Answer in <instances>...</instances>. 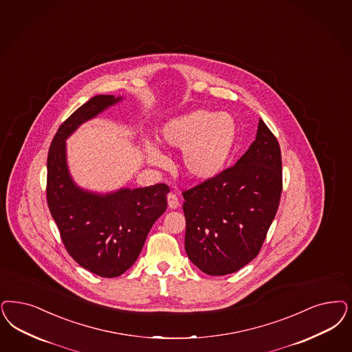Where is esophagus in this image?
Masks as SVG:
<instances>
[{
  "instance_id": "1",
  "label": "esophagus",
  "mask_w": 352,
  "mask_h": 352,
  "mask_svg": "<svg viewBox=\"0 0 352 352\" xmlns=\"http://www.w3.org/2000/svg\"><path fill=\"white\" fill-rule=\"evenodd\" d=\"M168 206H169L170 209H177L179 206V200H178L177 195H168Z\"/></svg>"
}]
</instances>
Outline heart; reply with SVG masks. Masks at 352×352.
I'll return each instance as SVG.
<instances>
[{
  "mask_svg": "<svg viewBox=\"0 0 352 352\" xmlns=\"http://www.w3.org/2000/svg\"><path fill=\"white\" fill-rule=\"evenodd\" d=\"M236 139V124L226 113L196 109L171 118L157 133L158 143L182 149L181 166L187 177L208 181L219 175L230 157ZM152 165H165V157L151 142L143 144Z\"/></svg>",
  "mask_w": 352,
  "mask_h": 352,
  "instance_id": "b5f03b06",
  "label": "heart"
}]
</instances>
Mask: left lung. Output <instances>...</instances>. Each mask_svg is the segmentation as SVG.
<instances>
[{"label": "left lung", "instance_id": "1", "mask_svg": "<svg viewBox=\"0 0 352 352\" xmlns=\"http://www.w3.org/2000/svg\"><path fill=\"white\" fill-rule=\"evenodd\" d=\"M282 160L260 118L255 142L229 169L183 192L184 250L209 276L230 274L255 258L276 217Z\"/></svg>", "mask_w": 352, "mask_h": 352}]
</instances>
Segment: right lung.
Returning a JSON list of instances; mask_svg holds the SVG:
<instances>
[{"mask_svg": "<svg viewBox=\"0 0 352 352\" xmlns=\"http://www.w3.org/2000/svg\"><path fill=\"white\" fill-rule=\"evenodd\" d=\"M123 101L97 95L75 110L56 133L48 153L47 197L62 242L74 260L100 277L114 278L133 267L146 235L166 210L169 187H122L96 192L78 186L67 164L66 140L83 123Z\"/></svg>", "mask_w": 352, "mask_h": 352, "instance_id": "add662e5", "label": "right lung"}]
</instances>
